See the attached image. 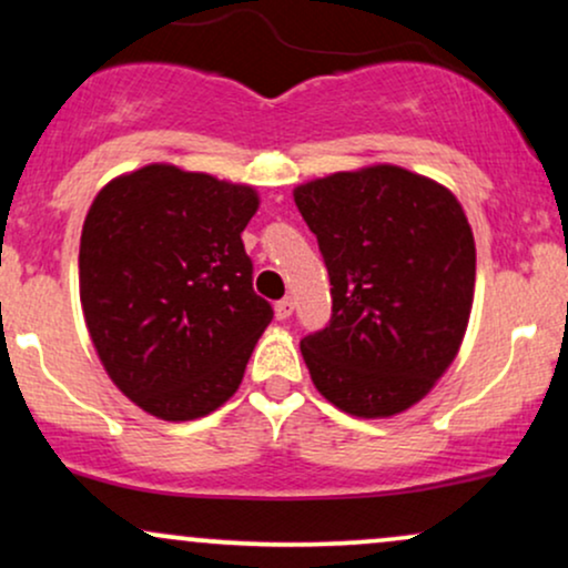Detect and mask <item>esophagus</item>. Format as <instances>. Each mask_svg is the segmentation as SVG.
<instances>
[{"label": "esophagus", "mask_w": 568, "mask_h": 568, "mask_svg": "<svg viewBox=\"0 0 568 568\" xmlns=\"http://www.w3.org/2000/svg\"><path fill=\"white\" fill-rule=\"evenodd\" d=\"M275 315H277V321H288V317L293 315L291 298H280V302L275 304Z\"/></svg>", "instance_id": "1"}]
</instances>
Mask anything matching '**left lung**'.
I'll return each mask as SVG.
<instances>
[{
  "label": "left lung",
  "mask_w": 568,
  "mask_h": 568,
  "mask_svg": "<svg viewBox=\"0 0 568 568\" xmlns=\"http://www.w3.org/2000/svg\"><path fill=\"white\" fill-rule=\"evenodd\" d=\"M331 277L334 315L302 338L312 382L344 414L419 403L452 366L475 293V240L459 200L397 165L293 189Z\"/></svg>",
  "instance_id": "left-lung-1"
}]
</instances>
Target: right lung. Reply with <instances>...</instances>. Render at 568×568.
<instances>
[{
    "label": "right lung",
    "mask_w": 568,
    "mask_h": 568,
    "mask_svg": "<svg viewBox=\"0 0 568 568\" xmlns=\"http://www.w3.org/2000/svg\"><path fill=\"white\" fill-rule=\"evenodd\" d=\"M256 189L168 162L116 175L80 240V302L109 379L135 406L189 422L224 406L272 321L243 230Z\"/></svg>",
    "instance_id": "1"
}]
</instances>
